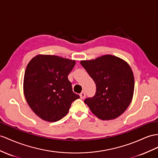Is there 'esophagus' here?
<instances>
[{"instance_id": "esophagus-1", "label": "esophagus", "mask_w": 158, "mask_h": 158, "mask_svg": "<svg viewBox=\"0 0 158 158\" xmlns=\"http://www.w3.org/2000/svg\"><path fill=\"white\" fill-rule=\"evenodd\" d=\"M79 95H80V98L81 99H83L85 98V96H86L85 93V92H81Z\"/></svg>"}]
</instances>
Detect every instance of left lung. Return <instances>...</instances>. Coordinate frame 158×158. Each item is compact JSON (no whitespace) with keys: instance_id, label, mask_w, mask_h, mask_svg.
I'll return each instance as SVG.
<instances>
[{"instance_id":"left-lung-1","label":"left lung","mask_w":158,"mask_h":158,"mask_svg":"<svg viewBox=\"0 0 158 158\" xmlns=\"http://www.w3.org/2000/svg\"><path fill=\"white\" fill-rule=\"evenodd\" d=\"M80 63L97 88L95 96L84 102L100 119L118 118L129 106L134 91V77L129 64L111 55L81 60Z\"/></svg>"}]
</instances>
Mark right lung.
Returning <instances> with one entry per match:
<instances>
[{
    "mask_svg": "<svg viewBox=\"0 0 158 158\" xmlns=\"http://www.w3.org/2000/svg\"><path fill=\"white\" fill-rule=\"evenodd\" d=\"M75 60L56 55H38L28 63L23 81L27 103L42 119L55 122L65 116L79 95L68 79Z\"/></svg>",
    "mask_w": 158,
    "mask_h": 158,
    "instance_id": "1",
    "label": "right lung"
}]
</instances>
